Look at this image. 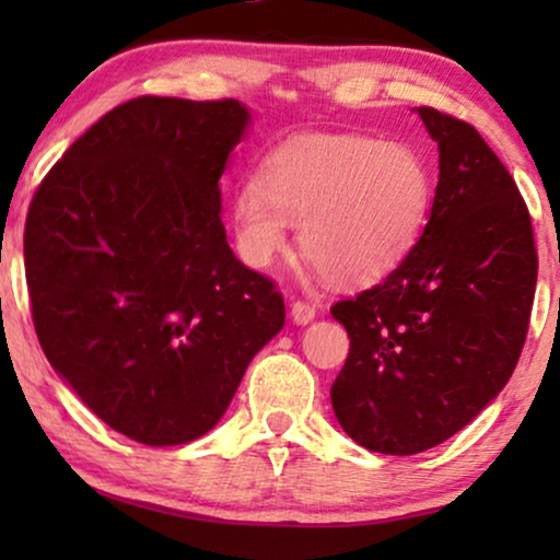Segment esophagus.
<instances>
[{"label":"esophagus","mask_w":560,"mask_h":560,"mask_svg":"<svg viewBox=\"0 0 560 560\" xmlns=\"http://www.w3.org/2000/svg\"><path fill=\"white\" fill-rule=\"evenodd\" d=\"M290 318H293V324L305 326V324H311L313 318H316V308H313L311 303L295 301L293 305H290Z\"/></svg>","instance_id":"esophagus-1"}]
</instances>
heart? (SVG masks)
Masks as SVG:
<instances>
[{
	"label": "heart",
	"mask_w": 560,
	"mask_h": 560,
	"mask_svg": "<svg viewBox=\"0 0 560 560\" xmlns=\"http://www.w3.org/2000/svg\"><path fill=\"white\" fill-rule=\"evenodd\" d=\"M433 203V171L405 142L357 135H303L262 160L257 183L236 190V249L257 270L288 247L336 285H370L400 267Z\"/></svg>",
	"instance_id": "b5f03b06"
}]
</instances>
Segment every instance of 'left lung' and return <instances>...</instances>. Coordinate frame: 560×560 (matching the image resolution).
<instances>
[{"label":"left lung","instance_id":"1","mask_svg":"<svg viewBox=\"0 0 560 560\" xmlns=\"http://www.w3.org/2000/svg\"><path fill=\"white\" fill-rule=\"evenodd\" d=\"M416 112L439 142L431 219L400 267L331 308L351 339L331 387L336 420L389 456L439 446L502 393L538 280L530 213L508 167L471 125Z\"/></svg>","mask_w":560,"mask_h":560}]
</instances>
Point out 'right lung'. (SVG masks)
<instances>
[{"instance_id": "obj_1", "label": "right lung", "mask_w": 560, "mask_h": 560, "mask_svg": "<svg viewBox=\"0 0 560 560\" xmlns=\"http://www.w3.org/2000/svg\"><path fill=\"white\" fill-rule=\"evenodd\" d=\"M236 98L140 96L52 165L25 224L37 339L68 387L144 446L201 439L285 303L234 257L219 178L249 127Z\"/></svg>"}]
</instances>
